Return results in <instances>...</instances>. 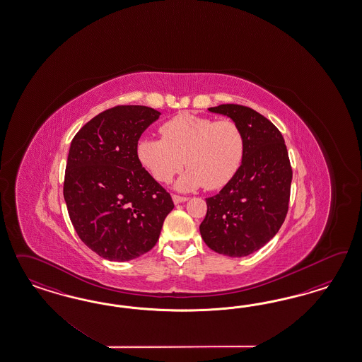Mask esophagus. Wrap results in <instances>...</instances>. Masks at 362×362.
Returning <instances> with one entry per match:
<instances>
[{
    "label": "esophagus",
    "instance_id": "obj_1",
    "mask_svg": "<svg viewBox=\"0 0 362 362\" xmlns=\"http://www.w3.org/2000/svg\"><path fill=\"white\" fill-rule=\"evenodd\" d=\"M187 199H188V197H180V195H173V200H174V203H175V204L183 203V202H186Z\"/></svg>",
    "mask_w": 362,
    "mask_h": 362
}]
</instances>
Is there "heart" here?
Instances as JSON below:
<instances>
[{"instance_id":"1","label":"heart","mask_w":362,"mask_h":362,"mask_svg":"<svg viewBox=\"0 0 362 362\" xmlns=\"http://www.w3.org/2000/svg\"><path fill=\"white\" fill-rule=\"evenodd\" d=\"M159 132L162 138H144L136 147L141 163L158 182H170L186 163L188 170L176 183L179 189H218L240 168L245 139L235 121L183 112Z\"/></svg>"}]
</instances>
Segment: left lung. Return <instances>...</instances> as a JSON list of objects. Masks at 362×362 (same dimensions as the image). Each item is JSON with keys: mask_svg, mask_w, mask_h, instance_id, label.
I'll return each mask as SVG.
<instances>
[{"mask_svg": "<svg viewBox=\"0 0 362 362\" xmlns=\"http://www.w3.org/2000/svg\"><path fill=\"white\" fill-rule=\"evenodd\" d=\"M209 110L240 126L245 151L235 176L219 194L206 199L207 214L200 233L212 251L243 257L260 250L283 226L289 209L292 165L281 132L262 114L235 103Z\"/></svg>", "mask_w": 362, "mask_h": 362, "instance_id": "obj_1", "label": "left lung"}]
</instances>
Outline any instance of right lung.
Instances as JSON below:
<instances>
[{
    "label": "right lung",
    "instance_id": "1",
    "mask_svg": "<svg viewBox=\"0 0 362 362\" xmlns=\"http://www.w3.org/2000/svg\"><path fill=\"white\" fill-rule=\"evenodd\" d=\"M159 114L147 106H114L90 119L70 144L64 182L69 216L79 239L111 262L148 252L174 209L136 153Z\"/></svg>",
    "mask_w": 362,
    "mask_h": 362
}]
</instances>
